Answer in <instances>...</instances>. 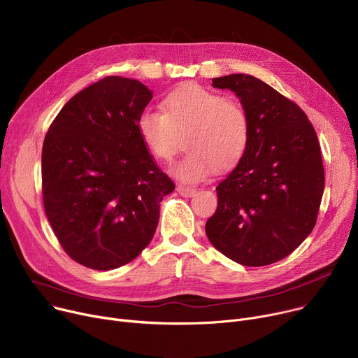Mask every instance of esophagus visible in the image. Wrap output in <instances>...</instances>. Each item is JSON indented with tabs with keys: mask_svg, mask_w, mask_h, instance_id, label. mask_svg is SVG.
<instances>
[{
	"mask_svg": "<svg viewBox=\"0 0 358 358\" xmlns=\"http://www.w3.org/2000/svg\"><path fill=\"white\" fill-rule=\"evenodd\" d=\"M196 188L192 187H187V185H177V192L182 197H192L196 194Z\"/></svg>",
	"mask_w": 358,
	"mask_h": 358,
	"instance_id": "obj_1",
	"label": "esophagus"
}]
</instances>
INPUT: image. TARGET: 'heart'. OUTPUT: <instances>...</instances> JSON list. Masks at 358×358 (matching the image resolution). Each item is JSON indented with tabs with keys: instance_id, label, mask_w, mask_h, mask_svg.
I'll return each instance as SVG.
<instances>
[{
	"instance_id": "b5f03b06",
	"label": "heart",
	"mask_w": 358,
	"mask_h": 358,
	"mask_svg": "<svg viewBox=\"0 0 358 358\" xmlns=\"http://www.w3.org/2000/svg\"><path fill=\"white\" fill-rule=\"evenodd\" d=\"M162 109L145 108L137 129L148 152L170 162L182 148L188 152L171 167L182 182L196 184L213 174L215 167L227 170L243 158L250 143V117L244 106L220 92L188 85L171 92Z\"/></svg>"
}]
</instances>
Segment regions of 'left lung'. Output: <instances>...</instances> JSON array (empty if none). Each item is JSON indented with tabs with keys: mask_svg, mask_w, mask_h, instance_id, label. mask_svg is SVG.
<instances>
[{
	"mask_svg": "<svg viewBox=\"0 0 358 358\" xmlns=\"http://www.w3.org/2000/svg\"><path fill=\"white\" fill-rule=\"evenodd\" d=\"M236 92L250 117V143L217 187L207 220L210 243L233 262L262 267L280 262L313 231L324 191L315 129L306 113L252 76L213 78Z\"/></svg>",
	"mask_w": 358,
	"mask_h": 358,
	"instance_id": "8db88e82",
	"label": "left lung"
}]
</instances>
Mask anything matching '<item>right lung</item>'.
<instances>
[{
	"label": "right lung",
	"instance_id": "1",
	"mask_svg": "<svg viewBox=\"0 0 358 358\" xmlns=\"http://www.w3.org/2000/svg\"><path fill=\"white\" fill-rule=\"evenodd\" d=\"M152 91L106 77L61 108L44 138L43 201L62 250L92 270L133 262L154 237L159 203L176 185L137 129Z\"/></svg>",
	"mask_w": 358,
	"mask_h": 358
}]
</instances>
